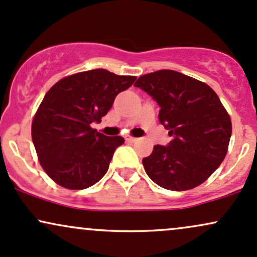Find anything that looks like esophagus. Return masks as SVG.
<instances>
[{
  "label": "esophagus",
  "mask_w": 257,
  "mask_h": 257,
  "mask_svg": "<svg viewBox=\"0 0 257 257\" xmlns=\"http://www.w3.org/2000/svg\"><path fill=\"white\" fill-rule=\"evenodd\" d=\"M125 141H128V143H135V141H138V138L126 137V138H125Z\"/></svg>",
  "instance_id": "34e87169"
}]
</instances>
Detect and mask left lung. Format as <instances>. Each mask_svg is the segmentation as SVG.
Returning <instances> with one entry per match:
<instances>
[{"instance_id":"obj_1","label":"left lung","mask_w":257,"mask_h":257,"mask_svg":"<svg viewBox=\"0 0 257 257\" xmlns=\"http://www.w3.org/2000/svg\"><path fill=\"white\" fill-rule=\"evenodd\" d=\"M134 85L161 106L159 122L173 137L143 159L147 175L170 191L203 184L222 163L232 134L219 96L208 84L173 70L147 73Z\"/></svg>"}]
</instances>
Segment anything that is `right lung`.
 Masks as SVG:
<instances>
[{"mask_svg": "<svg viewBox=\"0 0 257 257\" xmlns=\"http://www.w3.org/2000/svg\"><path fill=\"white\" fill-rule=\"evenodd\" d=\"M134 76L95 69L69 76L47 91L32 120L38 161L58 185L84 190L107 172L122 137H106L90 126L99 123Z\"/></svg>", "mask_w": 257, "mask_h": 257, "instance_id": "right-lung-1", "label": "right lung"}]
</instances>
